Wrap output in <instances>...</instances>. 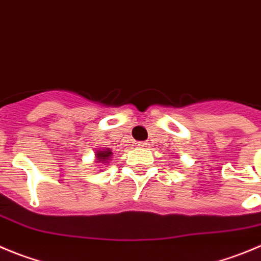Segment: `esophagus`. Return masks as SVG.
<instances>
[{
  "mask_svg": "<svg viewBox=\"0 0 261 261\" xmlns=\"http://www.w3.org/2000/svg\"><path fill=\"white\" fill-rule=\"evenodd\" d=\"M136 146H138V147H147L148 146V143L147 142H137L136 143Z\"/></svg>",
  "mask_w": 261,
  "mask_h": 261,
  "instance_id": "1",
  "label": "esophagus"
}]
</instances>
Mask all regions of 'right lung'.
Wrapping results in <instances>:
<instances>
[{
	"mask_svg": "<svg viewBox=\"0 0 261 261\" xmlns=\"http://www.w3.org/2000/svg\"><path fill=\"white\" fill-rule=\"evenodd\" d=\"M111 156H113V152H111L110 148H103V150H97L95 152L96 163H101L103 165H108L111 160Z\"/></svg>",
	"mask_w": 261,
	"mask_h": 261,
	"instance_id": "right-lung-1",
	"label": "right lung"
}]
</instances>
